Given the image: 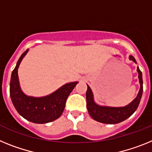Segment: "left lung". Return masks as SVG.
I'll return each mask as SVG.
<instances>
[{
	"label": "left lung",
	"mask_w": 152,
	"mask_h": 152,
	"mask_svg": "<svg viewBox=\"0 0 152 152\" xmlns=\"http://www.w3.org/2000/svg\"><path fill=\"white\" fill-rule=\"evenodd\" d=\"M129 60L133 61L134 63H137L136 60L132 56H129ZM137 72L138 73V80L140 83V89L138 95L133 101L122 107H112L97 104L94 101V96L92 89L87 85L86 107L89 114L93 119L102 123L117 124L127 119L136 111L143 92L142 73L138 66L137 67Z\"/></svg>",
	"instance_id": "obj_1"
}]
</instances>
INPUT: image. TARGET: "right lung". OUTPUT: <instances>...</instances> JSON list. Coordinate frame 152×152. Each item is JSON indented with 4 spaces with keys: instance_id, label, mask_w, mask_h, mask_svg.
Returning <instances> with one entry per match:
<instances>
[{
    "instance_id": "right-lung-1",
    "label": "right lung",
    "mask_w": 152,
    "mask_h": 152,
    "mask_svg": "<svg viewBox=\"0 0 152 152\" xmlns=\"http://www.w3.org/2000/svg\"><path fill=\"white\" fill-rule=\"evenodd\" d=\"M29 50L18 60L11 73L10 96L16 110L25 119L37 124L48 123L60 118L65 108L66 101L79 82H72L62 86L51 94L42 97L27 96L22 91L18 77V68Z\"/></svg>"
}]
</instances>
